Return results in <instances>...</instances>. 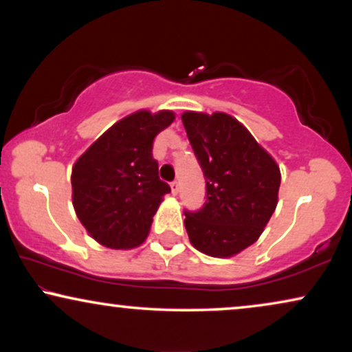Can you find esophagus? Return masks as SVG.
<instances>
[{
	"instance_id": "34e87169",
	"label": "esophagus",
	"mask_w": 352,
	"mask_h": 352,
	"mask_svg": "<svg viewBox=\"0 0 352 352\" xmlns=\"http://www.w3.org/2000/svg\"><path fill=\"white\" fill-rule=\"evenodd\" d=\"M170 186H171V192H173V195H177V192H179V182H177V181H173Z\"/></svg>"
}]
</instances>
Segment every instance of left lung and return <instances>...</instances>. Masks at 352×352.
<instances>
[{
  "label": "left lung",
  "mask_w": 352,
  "mask_h": 352,
  "mask_svg": "<svg viewBox=\"0 0 352 352\" xmlns=\"http://www.w3.org/2000/svg\"><path fill=\"white\" fill-rule=\"evenodd\" d=\"M206 182V200L186 210V230L199 252L234 256L254 243L277 206L280 170L247 128L228 113H182Z\"/></svg>",
  "instance_id": "left-lung-1"
}]
</instances>
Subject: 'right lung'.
Listing matches in <instances>:
<instances>
[{
  "instance_id": "obj_1",
  "label": "right lung",
  "mask_w": 352,
  "mask_h": 352,
  "mask_svg": "<svg viewBox=\"0 0 352 352\" xmlns=\"http://www.w3.org/2000/svg\"><path fill=\"white\" fill-rule=\"evenodd\" d=\"M175 113L139 110L109 128L72 170L76 216L91 237L115 250L146 240L152 218L171 189L158 177L153 139Z\"/></svg>"
}]
</instances>
